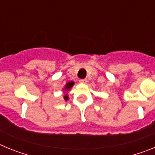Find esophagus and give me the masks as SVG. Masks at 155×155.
<instances>
[{
    "mask_svg": "<svg viewBox=\"0 0 155 155\" xmlns=\"http://www.w3.org/2000/svg\"><path fill=\"white\" fill-rule=\"evenodd\" d=\"M79 81H80V83H81V84H86L87 82V79H81Z\"/></svg>",
    "mask_w": 155,
    "mask_h": 155,
    "instance_id": "1",
    "label": "esophagus"
}]
</instances>
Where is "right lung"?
Returning a JSON list of instances; mask_svg holds the SVG:
<instances>
[{"mask_svg": "<svg viewBox=\"0 0 155 155\" xmlns=\"http://www.w3.org/2000/svg\"><path fill=\"white\" fill-rule=\"evenodd\" d=\"M74 84V81H70V82H68L67 84H65V86H64V87L63 88V90H64V92L65 93V91L67 92V91H69L70 89H71V87H73V85ZM64 99L65 100V101H68V99H69V98H68V94H65L64 95Z\"/></svg>", "mask_w": 155, "mask_h": 155, "instance_id": "obj_1", "label": "right lung"}]
</instances>
